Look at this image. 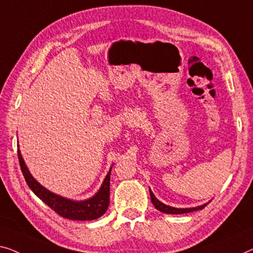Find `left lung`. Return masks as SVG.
Masks as SVG:
<instances>
[{
    "instance_id": "left-lung-1",
    "label": "left lung",
    "mask_w": 253,
    "mask_h": 253,
    "mask_svg": "<svg viewBox=\"0 0 253 253\" xmlns=\"http://www.w3.org/2000/svg\"><path fill=\"white\" fill-rule=\"evenodd\" d=\"M150 191V197H151V201H152L153 206L156 207L157 210L161 211V212L164 213H170V214H180V213H187V212H192V211H198V210H201L205 208L206 206L209 205L208 203H205V205L202 206H199V207H194V208H174V207H170V206H167L163 203L161 201H159L156 198V195L153 194V192L151 191V188H149Z\"/></svg>"
}]
</instances>
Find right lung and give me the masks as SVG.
Wrapping results in <instances>:
<instances>
[{"label":"right lung","instance_id":"1","mask_svg":"<svg viewBox=\"0 0 253 253\" xmlns=\"http://www.w3.org/2000/svg\"><path fill=\"white\" fill-rule=\"evenodd\" d=\"M18 158L20 168L24 175L26 183L28 184L30 190L35 193L42 201L53 209L56 213L63 218H68L71 220H93L103 216L109 207L110 201V174L111 168L105 176L102 185L100 190L93 195L92 198L82 200V201H75V200L63 198L53 192L48 191L43 185L34 178L28 170L27 166L25 164L20 150L18 145Z\"/></svg>","mask_w":253,"mask_h":253}]
</instances>
